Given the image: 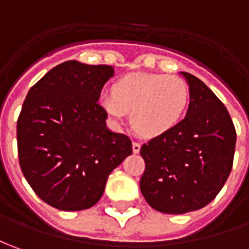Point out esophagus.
Returning <instances> with one entry per match:
<instances>
[{
    "instance_id": "1",
    "label": "esophagus",
    "mask_w": 249,
    "mask_h": 249,
    "mask_svg": "<svg viewBox=\"0 0 249 249\" xmlns=\"http://www.w3.org/2000/svg\"><path fill=\"white\" fill-rule=\"evenodd\" d=\"M140 150H141V143L140 142H133V152L138 153Z\"/></svg>"
}]
</instances>
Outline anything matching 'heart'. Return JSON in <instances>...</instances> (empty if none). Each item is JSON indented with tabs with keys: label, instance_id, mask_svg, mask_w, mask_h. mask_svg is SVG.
I'll return each instance as SVG.
<instances>
[{
	"label": "heart",
	"instance_id": "obj_1",
	"mask_svg": "<svg viewBox=\"0 0 249 249\" xmlns=\"http://www.w3.org/2000/svg\"><path fill=\"white\" fill-rule=\"evenodd\" d=\"M100 106L116 122L131 112L135 131L156 138L183 121L190 106V89L175 75L130 73L112 85V96L100 97Z\"/></svg>",
	"mask_w": 249,
	"mask_h": 249
}]
</instances>
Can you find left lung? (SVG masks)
Instances as JSON below:
<instances>
[{
  "label": "left lung",
  "mask_w": 249,
  "mask_h": 249,
  "mask_svg": "<svg viewBox=\"0 0 249 249\" xmlns=\"http://www.w3.org/2000/svg\"><path fill=\"white\" fill-rule=\"evenodd\" d=\"M190 87L186 118L141 147L140 188L154 210L184 214L209 205L232 171L236 128L226 107L199 78L181 71Z\"/></svg>",
  "instance_id": "1"
}]
</instances>
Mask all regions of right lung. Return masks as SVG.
Returning <instances> with one entry per match:
<instances>
[{"instance_id": "add662e5", "label": "right lung", "mask_w": 249, "mask_h": 249, "mask_svg": "<svg viewBox=\"0 0 249 249\" xmlns=\"http://www.w3.org/2000/svg\"><path fill=\"white\" fill-rule=\"evenodd\" d=\"M114 73L108 65L68 61L43 75L24 100L18 162L36 195L58 210L96 205L108 175L133 153L127 135L108 130L97 103Z\"/></svg>"}]
</instances>
